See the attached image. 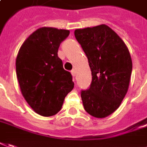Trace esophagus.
Returning <instances> with one entry per match:
<instances>
[{"label": "esophagus", "instance_id": "34e87169", "mask_svg": "<svg viewBox=\"0 0 147 147\" xmlns=\"http://www.w3.org/2000/svg\"><path fill=\"white\" fill-rule=\"evenodd\" d=\"M71 75H72V76H74V77H75V76H76V70H75V69L72 70V71H71Z\"/></svg>", "mask_w": 147, "mask_h": 147}]
</instances>
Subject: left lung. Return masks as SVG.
I'll list each match as a JSON object with an SVG mask.
<instances>
[{"label":"left lung","mask_w":147,"mask_h":147,"mask_svg":"<svg viewBox=\"0 0 147 147\" xmlns=\"http://www.w3.org/2000/svg\"><path fill=\"white\" fill-rule=\"evenodd\" d=\"M75 37L86 54L92 71L90 88L82 91L84 109L105 118L119 108L127 93L132 59L124 41L105 24L76 29Z\"/></svg>","instance_id":"8db88e82"}]
</instances>
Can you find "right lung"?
<instances>
[{"mask_svg":"<svg viewBox=\"0 0 147 147\" xmlns=\"http://www.w3.org/2000/svg\"><path fill=\"white\" fill-rule=\"evenodd\" d=\"M67 30L41 27L33 32L19 49L16 72L21 92L36 113L43 117L60 111L65 96L73 89L69 71L58 57Z\"/></svg>","mask_w":147,"mask_h":147,"instance_id":"right-lung-1","label":"right lung"}]
</instances>
